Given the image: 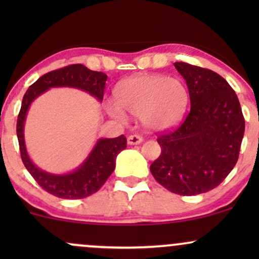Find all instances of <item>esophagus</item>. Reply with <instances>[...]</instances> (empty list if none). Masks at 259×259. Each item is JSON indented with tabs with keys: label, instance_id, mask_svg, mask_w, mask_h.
<instances>
[{
	"label": "esophagus",
	"instance_id": "esophagus-1",
	"mask_svg": "<svg viewBox=\"0 0 259 259\" xmlns=\"http://www.w3.org/2000/svg\"><path fill=\"white\" fill-rule=\"evenodd\" d=\"M142 141H144V139L140 135H130L127 138V144L129 145H140Z\"/></svg>",
	"mask_w": 259,
	"mask_h": 259
}]
</instances>
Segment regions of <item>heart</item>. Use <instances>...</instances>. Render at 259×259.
<instances>
[{
  "instance_id": "1",
  "label": "heart",
  "mask_w": 259,
  "mask_h": 259,
  "mask_svg": "<svg viewBox=\"0 0 259 259\" xmlns=\"http://www.w3.org/2000/svg\"><path fill=\"white\" fill-rule=\"evenodd\" d=\"M114 101L115 105L107 106L112 118L124 120V112H127L140 115L148 129L163 132L183 120L189 105V91L179 79L142 74L120 81L114 90Z\"/></svg>"
}]
</instances>
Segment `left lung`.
<instances>
[{
	"mask_svg": "<svg viewBox=\"0 0 259 259\" xmlns=\"http://www.w3.org/2000/svg\"><path fill=\"white\" fill-rule=\"evenodd\" d=\"M185 79L191 109L174 132L160 135L162 152L150 170L177 195L195 196L214 189L239 158L245 119L235 91L209 69L174 63Z\"/></svg>",
	"mask_w": 259,
	"mask_h": 259,
	"instance_id": "obj_1",
	"label": "left lung"
}]
</instances>
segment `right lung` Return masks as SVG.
<instances>
[{
    "instance_id": "right-lung-1",
    "label": "right lung",
    "mask_w": 259,
    "mask_h": 259,
    "mask_svg": "<svg viewBox=\"0 0 259 259\" xmlns=\"http://www.w3.org/2000/svg\"><path fill=\"white\" fill-rule=\"evenodd\" d=\"M107 75L94 72L82 64H72L61 69L46 73L32 84L23 97L22 107L18 114L17 136L20 156L31 177L45 191L67 200H78L99 191L115 168V159L124 148L126 138L124 135L114 139H100L90 154L78 168L67 174L47 173L37 168L26 152L24 140V123L31 102L51 88H73L88 92L100 102L103 100Z\"/></svg>"
}]
</instances>
